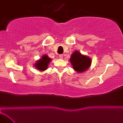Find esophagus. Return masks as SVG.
<instances>
[{
	"label": "esophagus",
	"instance_id": "esophagus-1",
	"mask_svg": "<svg viewBox=\"0 0 123 123\" xmlns=\"http://www.w3.org/2000/svg\"><path fill=\"white\" fill-rule=\"evenodd\" d=\"M59 57H60V58L62 59L63 58V55H62V54H60V55H59Z\"/></svg>",
	"mask_w": 123,
	"mask_h": 123
}]
</instances>
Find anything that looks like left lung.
<instances>
[{
    "mask_svg": "<svg viewBox=\"0 0 123 123\" xmlns=\"http://www.w3.org/2000/svg\"><path fill=\"white\" fill-rule=\"evenodd\" d=\"M70 62L72 65L73 68L78 72L85 71L90 67L91 61L89 57L82 55L78 51H74L72 54Z\"/></svg>",
    "mask_w": 123,
    "mask_h": 123,
    "instance_id": "1",
    "label": "left lung"
}]
</instances>
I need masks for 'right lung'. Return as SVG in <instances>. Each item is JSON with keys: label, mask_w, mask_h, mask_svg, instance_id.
I'll return each instance as SVG.
<instances>
[{"label": "right lung", "mask_w": 123, "mask_h": 123, "mask_svg": "<svg viewBox=\"0 0 123 123\" xmlns=\"http://www.w3.org/2000/svg\"><path fill=\"white\" fill-rule=\"evenodd\" d=\"M51 61V59L49 58L48 55H44L41 59L38 60L37 63H36V64H35L36 68L41 71H44L47 69L49 62Z\"/></svg>", "instance_id": "obj_1"}]
</instances>
